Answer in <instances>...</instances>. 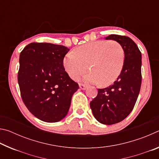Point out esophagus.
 Instances as JSON below:
<instances>
[{
	"label": "esophagus",
	"mask_w": 159,
	"mask_h": 159,
	"mask_svg": "<svg viewBox=\"0 0 159 159\" xmlns=\"http://www.w3.org/2000/svg\"><path fill=\"white\" fill-rule=\"evenodd\" d=\"M79 88H80V90H86V88H87V86L83 85V84H79Z\"/></svg>",
	"instance_id": "obj_1"
}]
</instances>
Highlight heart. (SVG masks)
Here are the masks:
<instances>
[{"label":"heart","mask_w":159,"mask_h":159,"mask_svg":"<svg viewBox=\"0 0 159 159\" xmlns=\"http://www.w3.org/2000/svg\"><path fill=\"white\" fill-rule=\"evenodd\" d=\"M124 50L119 43L113 41H97L85 43L75 48L64 58L63 64L66 73L76 79L87 71L80 80L83 83L107 86L119 76L124 63Z\"/></svg>","instance_id":"obj_1"}]
</instances>
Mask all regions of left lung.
Returning <instances> with one entry per match:
<instances>
[{
	"label": "left lung",
	"mask_w": 159,
	"mask_h": 159,
	"mask_svg": "<svg viewBox=\"0 0 159 159\" xmlns=\"http://www.w3.org/2000/svg\"><path fill=\"white\" fill-rule=\"evenodd\" d=\"M104 39L122 45L124 63L117 80L109 87L98 89V95L90 106L98 121L112 125L125 119L138 99L142 83V54L135 43L128 36L111 34Z\"/></svg>",
	"instance_id": "obj_1"
}]
</instances>
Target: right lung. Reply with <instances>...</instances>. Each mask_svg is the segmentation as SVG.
Listing matches in <instances>:
<instances>
[{"label": "right lung", "mask_w": 159, "mask_h": 159, "mask_svg": "<svg viewBox=\"0 0 159 159\" xmlns=\"http://www.w3.org/2000/svg\"><path fill=\"white\" fill-rule=\"evenodd\" d=\"M69 48L48 43H32L20 55L18 83L24 103L34 116L47 123L66 116L79 85L65 71Z\"/></svg>", "instance_id": "1"}]
</instances>
